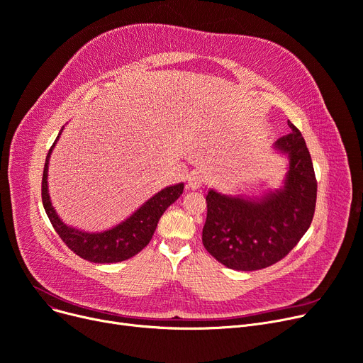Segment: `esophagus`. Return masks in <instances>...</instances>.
I'll list each match as a JSON object with an SVG mask.
<instances>
[{"label": "esophagus", "mask_w": 363, "mask_h": 363, "mask_svg": "<svg viewBox=\"0 0 363 363\" xmlns=\"http://www.w3.org/2000/svg\"><path fill=\"white\" fill-rule=\"evenodd\" d=\"M203 184V174L194 172L187 177V187L190 190H198Z\"/></svg>", "instance_id": "esophagus-1"}]
</instances>
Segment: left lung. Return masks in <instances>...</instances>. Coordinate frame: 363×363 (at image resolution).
I'll return each instance as SVG.
<instances>
[{"label":"left lung","instance_id":"1","mask_svg":"<svg viewBox=\"0 0 363 363\" xmlns=\"http://www.w3.org/2000/svg\"><path fill=\"white\" fill-rule=\"evenodd\" d=\"M275 142L290 165L280 190L262 198L227 196L211 189L202 230L205 249L238 271L262 269L281 261L308 231L316 203V179L306 142L294 124Z\"/></svg>","mask_w":363,"mask_h":363}]
</instances>
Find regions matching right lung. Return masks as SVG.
Wrapping results in <instances>:
<instances>
[{"mask_svg":"<svg viewBox=\"0 0 363 363\" xmlns=\"http://www.w3.org/2000/svg\"><path fill=\"white\" fill-rule=\"evenodd\" d=\"M60 135L57 136V140ZM57 140L52 143L45 160L44 176H42V203H44L47 216L60 239L77 257L95 264L121 262L135 257L151 242L161 216L169 205L180 198L184 184L179 183L162 189L151 199H147L133 216L111 230L102 233H84L72 228L60 220L48 195V162Z\"/></svg>","mask_w":363,"mask_h":363,"instance_id":"add662e5","label":"right lung"}]
</instances>
